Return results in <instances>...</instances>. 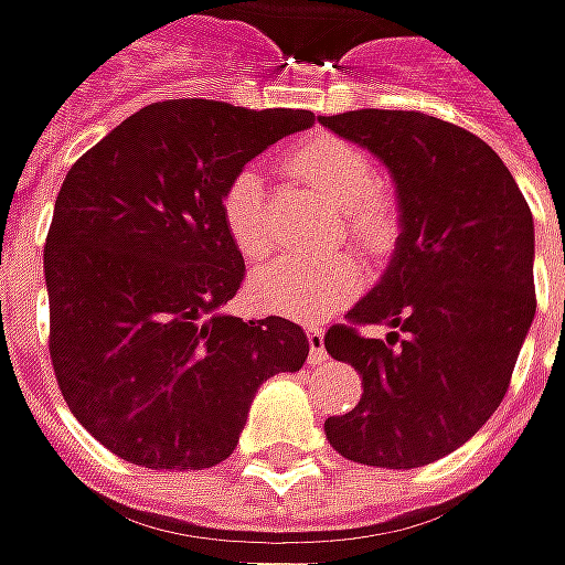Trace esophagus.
<instances>
[{
    "label": "esophagus",
    "instance_id": "1",
    "mask_svg": "<svg viewBox=\"0 0 565 565\" xmlns=\"http://www.w3.org/2000/svg\"><path fill=\"white\" fill-rule=\"evenodd\" d=\"M307 341H309V351H312L309 360H322V356H326V331L319 329V326H309Z\"/></svg>",
    "mask_w": 565,
    "mask_h": 565
}]
</instances>
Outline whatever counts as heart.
<instances>
[{"label": "heart", "mask_w": 565, "mask_h": 565, "mask_svg": "<svg viewBox=\"0 0 565 565\" xmlns=\"http://www.w3.org/2000/svg\"><path fill=\"white\" fill-rule=\"evenodd\" d=\"M284 167L329 205L341 209V224L354 239L373 249L388 243L395 231V205L376 185V170L360 148L329 136L309 138L287 151ZM221 217L243 256L262 258L275 249L265 180L256 170H239L227 183ZM356 284L360 268L354 258L334 253L322 258H275L258 268L249 287L265 309L309 322L341 307Z\"/></svg>", "instance_id": "heart-1"}]
</instances>
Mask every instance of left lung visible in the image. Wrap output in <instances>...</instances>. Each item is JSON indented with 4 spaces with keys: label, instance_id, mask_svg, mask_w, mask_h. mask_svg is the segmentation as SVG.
<instances>
[{
    "label": "left lung",
    "instance_id": "left-lung-1",
    "mask_svg": "<svg viewBox=\"0 0 565 565\" xmlns=\"http://www.w3.org/2000/svg\"><path fill=\"white\" fill-rule=\"evenodd\" d=\"M319 122L385 163L402 221L351 326L326 331V351L363 376L356 407L329 417L326 436L356 465L420 468L465 446L503 402L537 307L534 217L500 154L452 122L414 110ZM380 321L393 329L385 339L353 329Z\"/></svg>",
    "mask_w": 565,
    "mask_h": 565
}]
</instances>
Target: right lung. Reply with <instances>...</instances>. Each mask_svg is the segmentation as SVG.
I'll return each mask as SVG.
<instances>
[{"label":"right lung","instance_id":"right-lung-1","mask_svg":"<svg viewBox=\"0 0 565 565\" xmlns=\"http://www.w3.org/2000/svg\"><path fill=\"white\" fill-rule=\"evenodd\" d=\"M309 110L163 100L72 163L43 246L62 398L113 455L202 471L234 455L258 385L297 373L303 329L224 312L246 265L224 189Z\"/></svg>","mask_w":565,"mask_h":565}]
</instances>
